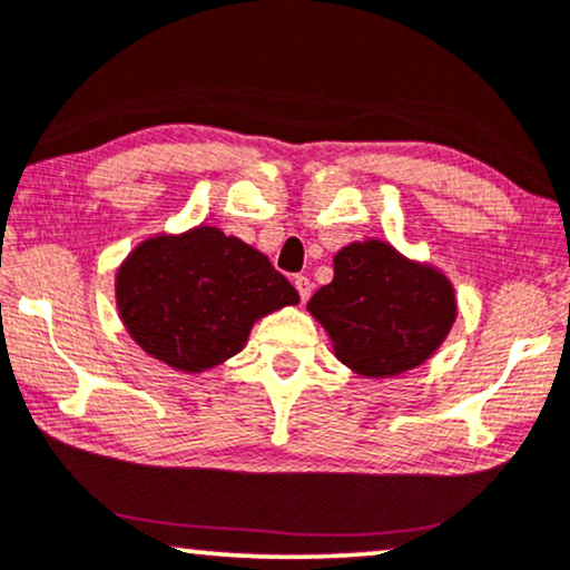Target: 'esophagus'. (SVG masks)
Here are the masks:
<instances>
[{
	"label": "esophagus",
	"instance_id": "obj_1",
	"mask_svg": "<svg viewBox=\"0 0 570 570\" xmlns=\"http://www.w3.org/2000/svg\"><path fill=\"white\" fill-rule=\"evenodd\" d=\"M294 286H297L299 299H303V303H307V299H311V292H313L311 278H307V276H294Z\"/></svg>",
	"mask_w": 570,
	"mask_h": 570
}]
</instances>
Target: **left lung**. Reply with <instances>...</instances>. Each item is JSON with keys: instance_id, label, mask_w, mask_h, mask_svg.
<instances>
[{"instance_id": "left-lung-1", "label": "left lung", "mask_w": 570, "mask_h": 570, "mask_svg": "<svg viewBox=\"0 0 570 570\" xmlns=\"http://www.w3.org/2000/svg\"><path fill=\"white\" fill-rule=\"evenodd\" d=\"M307 311L347 368L387 380L433 358L456 321V294L438 267L366 238L334 255L332 284L313 294Z\"/></svg>"}]
</instances>
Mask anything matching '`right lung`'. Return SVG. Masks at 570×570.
<instances>
[{
  "mask_svg": "<svg viewBox=\"0 0 570 570\" xmlns=\"http://www.w3.org/2000/svg\"><path fill=\"white\" fill-rule=\"evenodd\" d=\"M297 303V289L263 252L215 225L150 236L116 271V307L129 337L185 374L233 358L255 321Z\"/></svg>",
  "mask_w": 570,
  "mask_h": 570,
  "instance_id": "add662e5",
  "label": "right lung"
}]
</instances>
